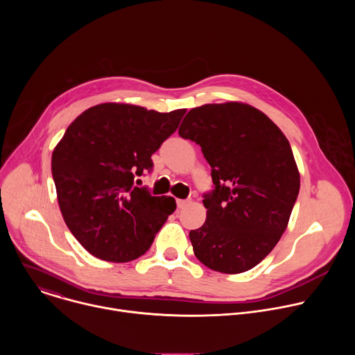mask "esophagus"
I'll return each mask as SVG.
<instances>
[{"label": "esophagus", "instance_id": "34e87169", "mask_svg": "<svg viewBox=\"0 0 355 355\" xmlns=\"http://www.w3.org/2000/svg\"><path fill=\"white\" fill-rule=\"evenodd\" d=\"M188 205V200H185V199H177V207L180 208V209H182L184 207H187Z\"/></svg>", "mask_w": 355, "mask_h": 355}]
</instances>
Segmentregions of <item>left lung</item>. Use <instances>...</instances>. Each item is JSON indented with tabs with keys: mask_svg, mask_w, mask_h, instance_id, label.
<instances>
[{
	"mask_svg": "<svg viewBox=\"0 0 355 355\" xmlns=\"http://www.w3.org/2000/svg\"><path fill=\"white\" fill-rule=\"evenodd\" d=\"M178 133L200 146L215 184L204 199L205 223L189 232L195 257L223 274L251 270L279 241L299 193L288 139L239 101L192 108Z\"/></svg>",
	"mask_w": 355,
	"mask_h": 355,
	"instance_id": "left-lung-1",
	"label": "left lung"
}]
</instances>
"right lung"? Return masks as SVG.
<instances>
[{
    "mask_svg": "<svg viewBox=\"0 0 355 355\" xmlns=\"http://www.w3.org/2000/svg\"><path fill=\"white\" fill-rule=\"evenodd\" d=\"M185 112L99 104L78 115L56 144L52 174L60 212L94 257L128 263L143 256L175 211L173 196H151L133 181L153 170L151 155Z\"/></svg>",
    "mask_w": 355,
    "mask_h": 355,
    "instance_id": "1",
    "label": "right lung"
}]
</instances>
